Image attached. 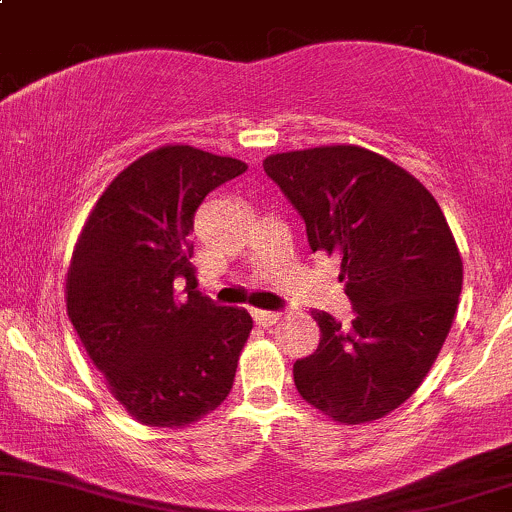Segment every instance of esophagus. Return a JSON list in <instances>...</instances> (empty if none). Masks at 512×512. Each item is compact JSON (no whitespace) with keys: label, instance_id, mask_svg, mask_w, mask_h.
Segmentation results:
<instances>
[{"label":"esophagus","instance_id":"esophagus-1","mask_svg":"<svg viewBox=\"0 0 512 512\" xmlns=\"http://www.w3.org/2000/svg\"><path fill=\"white\" fill-rule=\"evenodd\" d=\"M252 317H255V322L260 327H272L274 322L281 320V315L274 313V310H252Z\"/></svg>","mask_w":512,"mask_h":512}]
</instances>
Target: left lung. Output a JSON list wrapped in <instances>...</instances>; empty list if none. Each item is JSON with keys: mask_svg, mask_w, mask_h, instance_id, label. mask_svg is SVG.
Segmentation results:
<instances>
[{"mask_svg": "<svg viewBox=\"0 0 512 512\" xmlns=\"http://www.w3.org/2000/svg\"><path fill=\"white\" fill-rule=\"evenodd\" d=\"M305 221L313 252L337 255L351 325L313 310L320 344L293 363L308 404L339 424L390 414L424 383L462 291V257L431 192L354 144L264 158Z\"/></svg>", "mask_w": 512, "mask_h": 512, "instance_id": "8db88e82", "label": "left lung"}]
</instances>
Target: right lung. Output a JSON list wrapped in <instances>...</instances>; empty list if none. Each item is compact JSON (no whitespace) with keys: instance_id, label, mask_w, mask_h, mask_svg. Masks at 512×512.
I'll list each match as a JSON object with an SVG mask.
<instances>
[{"instance_id":"obj_1","label":"right lung","mask_w":512,"mask_h":512,"mask_svg":"<svg viewBox=\"0 0 512 512\" xmlns=\"http://www.w3.org/2000/svg\"><path fill=\"white\" fill-rule=\"evenodd\" d=\"M245 170L238 158L161 146L105 187L76 240L67 315L139 424L187 426L231 392L252 317L195 291L190 231L204 197Z\"/></svg>"}]
</instances>
